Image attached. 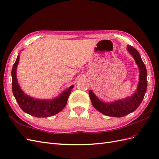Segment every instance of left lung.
Returning <instances> with one entry per match:
<instances>
[{
	"label": "left lung",
	"mask_w": 159,
	"mask_h": 159,
	"mask_svg": "<svg viewBox=\"0 0 159 159\" xmlns=\"http://www.w3.org/2000/svg\"><path fill=\"white\" fill-rule=\"evenodd\" d=\"M127 50L129 52L135 60L139 68V82L137 91L133 95L122 99L118 100L111 103H103L100 101L95 94L89 90V95L93 106L98 111L105 115L115 117H121L133 112L140 105L145 97L147 91V69L145 64L141 59V57L138 51L131 46H127Z\"/></svg>",
	"instance_id": "obj_1"
}]
</instances>
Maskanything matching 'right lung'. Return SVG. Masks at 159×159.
<instances>
[{
    "instance_id": "add662e5",
    "label": "right lung",
    "mask_w": 159,
    "mask_h": 159,
    "mask_svg": "<svg viewBox=\"0 0 159 159\" xmlns=\"http://www.w3.org/2000/svg\"><path fill=\"white\" fill-rule=\"evenodd\" d=\"M19 61L18 56L12 69V89L13 95L21 109L25 113L36 117H48L53 116L63 109L73 89L74 85L64 91L59 97L53 100L35 99L24 93L19 86L16 79V68Z\"/></svg>"
}]
</instances>
